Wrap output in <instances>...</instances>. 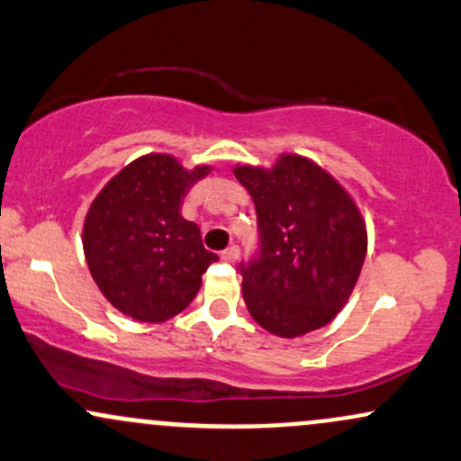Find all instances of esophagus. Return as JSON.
I'll use <instances>...</instances> for the list:
<instances>
[{
	"label": "esophagus",
	"instance_id": "obj_1",
	"mask_svg": "<svg viewBox=\"0 0 461 461\" xmlns=\"http://www.w3.org/2000/svg\"><path fill=\"white\" fill-rule=\"evenodd\" d=\"M238 256H240V251H238V247H236V245L227 247L225 251L221 253V258H223L225 262H236V260H238Z\"/></svg>",
	"mask_w": 461,
	"mask_h": 461
}]
</instances>
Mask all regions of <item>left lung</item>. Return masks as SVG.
Returning <instances> with one entry per match:
<instances>
[{
    "mask_svg": "<svg viewBox=\"0 0 461 461\" xmlns=\"http://www.w3.org/2000/svg\"><path fill=\"white\" fill-rule=\"evenodd\" d=\"M251 194L262 256L242 275V299L277 338L321 330L345 308L362 273L368 234L357 203L325 168L284 153L271 168H231Z\"/></svg>",
    "mask_w": 461,
    "mask_h": 461,
    "instance_id": "left-lung-1",
    "label": "left lung"
}]
</instances>
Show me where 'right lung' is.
Listing matches in <instances>:
<instances>
[{
  "label": "right lung",
  "instance_id": "1",
  "mask_svg": "<svg viewBox=\"0 0 461 461\" xmlns=\"http://www.w3.org/2000/svg\"><path fill=\"white\" fill-rule=\"evenodd\" d=\"M210 173L186 168L173 153H145L121 168L84 216L82 247L105 301L140 322H164L186 310L201 275L219 260L199 227L182 219L184 194Z\"/></svg>",
  "mask_w": 461,
  "mask_h": 461
}]
</instances>
